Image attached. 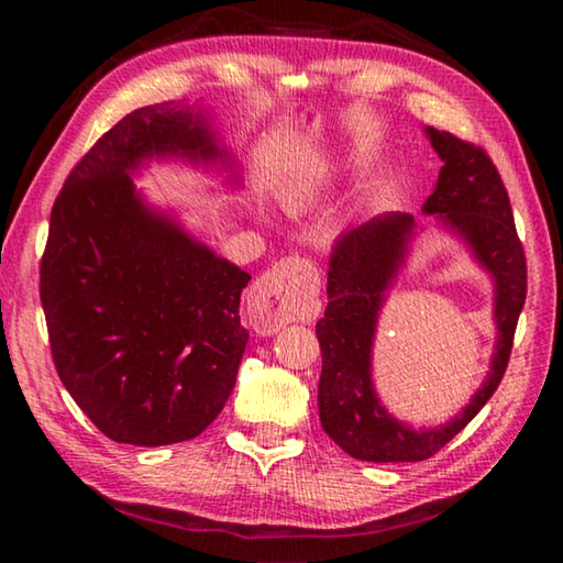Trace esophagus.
<instances>
[{
  "instance_id": "1",
  "label": "esophagus",
  "mask_w": 563,
  "mask_h": 563,
  "mask_svg": "<svg viewBox=\"0 0 563 563\" xmlns=\"http://www.w3.org/2000/svg\"><path fill=\"white\" fill-rule=\"evenodd\" d=\"M318 298V273L300 258H285L255 280L247 295V318L255 332L275 335L290 322L310 316Z\"/></svg>"
}]
</instances>
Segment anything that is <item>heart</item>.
<instances>
[{
  "mask_svg": "<svg viewBox=\"0 0 563 563\" xmlns=\"http://www.w3.org/2000/svg\"><path fill=\"white\" fill-rule=\"evenodd\" d=\"M312 194H316V190L308 188V186L285 188V190H280V203L288 208L290 213H300V211H305V208L310 206Z\"/></svg>",
  "mask_w": 563,
  "mask_h": 563,
  "instance_id": "b5f03b06",
  "label": "heart"
}]
</instances>
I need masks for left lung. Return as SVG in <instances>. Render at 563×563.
Segmentation results:
<instances>
[{
    "label": "left lung",
    "mask_w": 563,
    "mask_h": 563,
    "mask_svg": "<svg viewBox=\"0 0 563 563\" xmlns=\"http://www.w3.org/2000/svg\"><path fill=\"white\" fill-rule=\"evenodd\" d=\"M424 136L444 166L422 213L434 216V228L464 243L489 275L497 340L487 377L452 419L417 430L397 419L377 395L373 350L389 290L422 228L409 213L393 211L342 233L330 258L325 318L316 325L322 350L318 409L330 440L362 462H422L460 434L497 393L527 300V258L497 168L482 148L452 133L424 126Z\"/></svg>",
    "instance_id": "1"
}]
</instances>
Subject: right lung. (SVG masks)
<instances>
[{
    "instance_id": "obj_1",
    "label": "right lung",
    "mask_w": 563,
    "mask_h": 563,
    "mask_svg": "<svg viewBox=\"0 0 563 563\" xmlns=\"http://www.w3.org/2000/svg\"><path fill=\"white\" fill-rule=\"evenodd\" d=\"M170 161L243 186L208 103L136 109L66 178L42 258L56 373L109 440L136 446L201 434L231 397L247 345L238 310L251 275L133 184Z\"/></svg>"
}]
</instances>
